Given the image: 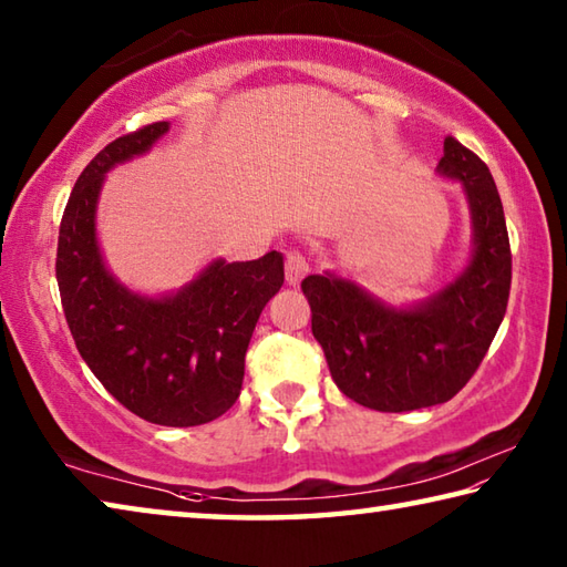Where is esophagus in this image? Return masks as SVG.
I'll list each match as a JSON object with an SVG mask.
<instances>
[{
  "label": "esophagus",
  "instance_id": "obj_1",
  "mask_svg": "<svg viewBox=\"0 0 567 567\" xmlns=\"http://www.w3.org/2000/svg\"><path fill=\"white\" fill-rule=\"evenodd\" d=\"M307 270H310V267H307V260H305L300 252H297V249H290V252L285 255V277H287V282L300 285V280L307 275Z\"/></svg>",
  "mask_w": 567,
  "mask_h": 567
}]
</instances>
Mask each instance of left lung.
Returning <instances> with one entry per match:
<instances>
[{
    "mask_svg": "<svg viewBox=\"0 0 567 567\" xmlns=\"http://www.w3.org/2000/svg\"><path fill=\"white\" fill-rule=\"evenodd\" d=\"M437 172L463 185L473 215V257L453 282L425 302L392 307L338 275L302 280L334 385L370 410L408 412L455 398L505 318L513 255L491 169L445 137Z\"/></svg>",
    "mask_w": 567,
    "mask_h": 567,
    "instance_id": "1",
    "label": "left lung"
}]
</instances>
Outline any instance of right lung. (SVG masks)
Wrapping results in <instances>:
<instances>
[{
    "instance_id": "1",
    "label": "right lung",
    "mask_w": 567,
    "mask_h": 567,
    "mask_svg": "<svg viewBox=\"0 0 567 567\" xmlns=\"http://www.w3.org/2000/svg\"><path fill=\"white\" fill-rule=\"evenodd\" d=\"M169 122L122 134L94 157L70 195L56 243V285L76 350L104 390L134 415L167 427L205 425L235 405L245 352L285 282L280 252L209 262L175 295L127 290L104 267L94 215L104 175L145 155Z\"/></svg>"
}]
</instances>
